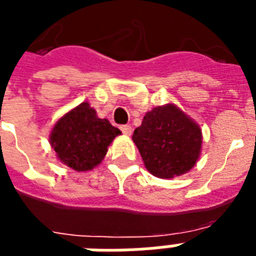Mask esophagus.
Listing matches in <instances>:
<instances>
[{
  "label": "esophagus",
  "instance_id": "esophagus-1",
  "mask_svg": "<svg viewBox=\"0 0 256 256\" xmlns=\"http://www.w3.org/2000/svg\"><path fill=\"white\" fill-rule=\"evenodd\" d=\"M120 130H122V133L126 134V136H130V134H132V126H130V124H122V126H120Z\"/></svg>",
  "mask_w": 256,
  "mask_h": 256
}]
</instances>
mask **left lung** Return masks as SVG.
Returning <instances> with one entry per match:
<instances>
[{"mask_svg": "<svg viewBox=\"0 0 256 256\" xmlns=\"http://www.w3.org/2000/svg\"><path fill=\"white\" fill-rule=\"evenodd\" d=\"M133 141L148 171L170 179L196 166L202 134L186 114L174 104H166L146 112L142 124L134 130Z\"/></svg>", "mask_w": 256, "mask_h": 256, "instance_id": "obj_1", "label": "left lung"}]
</instances>
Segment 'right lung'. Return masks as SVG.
Masks as SVG:
<instances>
[{
  "label": "right lung",
  "instance_id": "obj_1",
  "mask_svg": "<svg viewBox=\"0 0 256 256\" xmlns=\"http://www.w3.org/2000/svg\"><path fill=\"white\" fill-rule=\"evenodd\" d=\"M120 130L100 119L88 103H81L56 123L50 136L60 162L74 171H90L102 162Z\"/></svg>",
  "mask_w": 256,
  "mask_h": 256
}]
</instances>
